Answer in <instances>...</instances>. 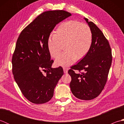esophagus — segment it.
<instances>
[{
	"mask_svg": "<svg viewBox=\"0 0 124 124\" xmlns=\"http://www.w3.org/2000/svg\"><path fill=\"white\" fill-rule=\"evenodd\" d=\"M63 71H64V73H67L68 72V68L64 67L63 68Z\"/></svg>",
	"mask_w": 124,
	"mask_h": 124,
	"instance_id": "1",
	"label": "esophagus"
}]
</instances>
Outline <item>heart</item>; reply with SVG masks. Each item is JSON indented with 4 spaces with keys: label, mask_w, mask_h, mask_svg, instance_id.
Here are the masks:
<instances>
[{
    "label": "heart",
    "mask_w": 124,
    "mask_h": 124,
    "mask_svg": "<svg viewBox=\"0 0 124 124\" xmlns=\"http://www.w3.org/2000/svg\"><path fill=\"white\" fill-rule=\"evenodd\" d=\"M92 41V31L87 24L71 20L59 26L55 35L49 37L47 47L51 56L56 58L64 46L66 51L57 58L55 64L68 67L76 60H80L86 55L91 49Z\"/></svg>",
    "instance_id": "1"
}]
</instances>
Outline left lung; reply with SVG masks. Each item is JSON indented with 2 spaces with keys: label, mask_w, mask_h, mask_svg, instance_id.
<instances>
[{
  "label": "left lung",
  "mask_w": 124,
  "mask_h": 124,
  "mask_svg": "<svg viewBox=\"0 0 124 124\" xmlns=\"http://www.w3.org/2000/svg\"><path fill=\"white\" fill-rule=\"evenodd\" d=\"M84 19L91 28L93 41L87 54L77 64L71 67V91L77 98L91 100L101 93L107 81L112 62L111 47L101 30L93 22ZM75 70L83 73H76Z\"/></svg>",
  "instance_id": "obj_1"
}]
</instances>
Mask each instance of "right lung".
Returning a JSON list of instances; mask_svg holds the SVG:
<instances>
[{
  "mask_svg": "<svg viewBox=\"0 0 124 124\" xmlns=\"http://www.w3.org/2000/svg\"><path fill=\"white\" fill-rule=\"evenodd\" d=\"M71 15L63 10L45 12L26 27L17 39L12 60L13 74L23 95L33 103L49 101L63 75L61 67L52 68L54 61L51 60L47 41L56 25Z\"/></svg>",
  "mask_w": 124,
  "mask_h": 124,
  "instance_id": "right-lung-1",
  "label": "right lung"
}]
</instances>
